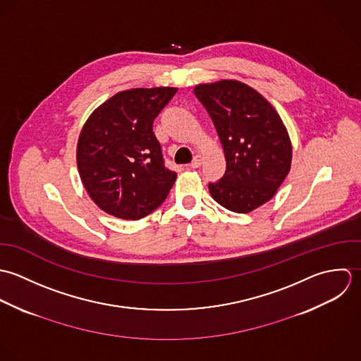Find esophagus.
Instances as JSON below:
<instances>
[{
	"instance_id": "1",
	"label": "esophagus",
	"mask_w": 361,
	"mask_h": 361,
	"mask_svg": "<svg viewBox=\"0 0 361 361\" xmlns=\"http://www.w3.org/2000/svg\"><path fill=\"white\" fill-rule=\"evenodd\" d=\"M202 160H204V157H202L201 154H197V156L192 159V161H191V167H192V169H198V167L202 164Z\"/></svg>"
}]
</instances>
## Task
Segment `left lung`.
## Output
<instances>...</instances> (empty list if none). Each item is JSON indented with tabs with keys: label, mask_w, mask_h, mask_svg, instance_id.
Masks as SVG:
<instances>
[{
	"label": "left lung",
	"mask_w": 361,
	"mask_h": 361,
	"mask_svg": "<svg viewBox=\"0 0 361 361\" xmlns=\"http://www.w3.org/2000/svg\"><path fill=\"white\" fill-rule=\"evenodd\" d=\"M194 93L209 113L224 152L226 171L209 184L226 209L248 214L274 198L291 166L286 126L255 89L235 80L200 83Z\"/></svg>",
	"instance_id": "1"
}]
</instances>
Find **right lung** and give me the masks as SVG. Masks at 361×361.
Returning a JSON list of instances; mask_svg holds the SVG:
<instances>
[{"instance_id": "obj_1", "label": "right lung", "mask_w": 361, "mask_h": 361, "mask_svg": "<svg viewBox=\"0 0 361 361\" xmlns=\"http://www.w3.org/2000/svg\"><path fill=\"white\" fill-rule=\"evenodd\" d=\"M177 87L116 93L89 116L76 145V164L90 200L106 214L138 220L161 205L177 174L164 166L153 120Z\"/></svg>"}]
</instances>
